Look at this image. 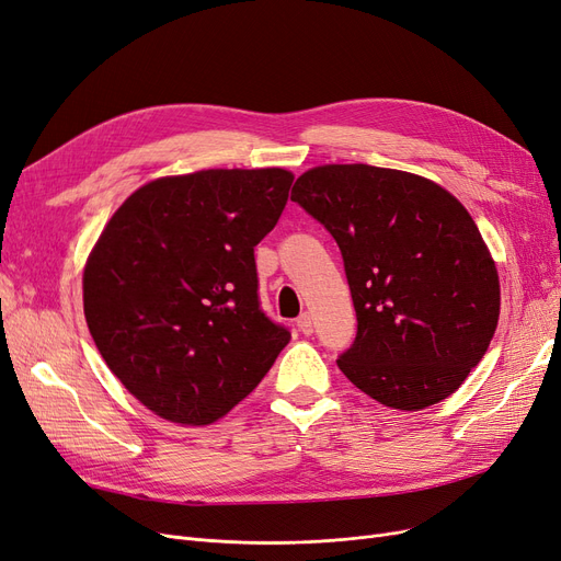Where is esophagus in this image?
Instances as JSON below:
<instances>
[{"label":"esophagus","instance_id":"obj_1","mask_svg":"<svg viewBox=\"0 0 561 561\" xmlns=\"http://www.w3.org/2000/svg\"><path fill=\"white\" fill-rule=\"evenodd\" d=\"M298 330H300L302 335H312L314 333V321H312V317H309L307 312L298 317Z\"/></svg>","mask_w":561,"mask_h":561}]
</instances>
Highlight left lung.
I'll return each mask as SVG.
<instances>
[{"label": "left lung", "instance_id": "obj_1", "mask_svg": "<svg viewBox=\"0 0 561 561\" xmlns=\"http://www.w3.org/2000/svg\"><path fill=\"white\" fill-rule=\"evenodd\" d=\"M291 201L344 259L358 319L337 358L346 379L402 411L458 390L500 319V277L465 205L425 178L367 163L307 171Z\"/></svg>", "mask_w": 561, "mask_h": 561}]
</instances>
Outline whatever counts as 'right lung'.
Listing matches in <instances>:
<instances>
[{"mask_svg":"<svg viewBox=\"0 0 561 561\" xmlns=\"http://www.w3.org/2000/svg\"><path fill=\"white\" fill-rule=\"evenodd\" d=\"M291 182L284 169L161 178L103 228L82 275L88 328L113 375L157 416L221 419L291 340L261 309L254 259Z\"/></svg>","mask_w":561,"mask_h":561,"instance_id":"1","label":"right lung"}]
</instances>
